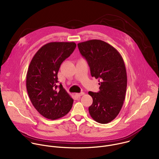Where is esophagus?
I'll return each instance as SVG.
<instances>
[{
	"label": "esophagus",
	"mask_w": 159,
	"mask_h": 159,
	"mask_svg": "<svg viewBox=\"0 0 159 159\" xmlns=\"http://www.w3.org/2000/svg\"><path fill=\"white\" fill-rule=\"evenodd\" d=\"M84 94V92H82V93H77V94H75V96H76L77 98H79V97L83 96Z\"/></svg>",
	"instance_id": "34e87169"
}]
</instances>
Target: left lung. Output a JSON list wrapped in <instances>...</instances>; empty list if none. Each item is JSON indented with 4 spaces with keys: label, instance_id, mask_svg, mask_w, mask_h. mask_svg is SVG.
<instances>
[{
    "label": "left lung",
    "instance_id": "obj_1",
    "mask_svg": "<svg viewBox=\"0 0 159 159\" xmlns=\"http://www.w3.org/2000/svg\"><path fill=\"white\" fill-rule=\"evenodd\" d=\"M77 46L90 74L99 79L100 85L98 93L89 92L93 99L89 114L98 123H108L118 115L125 98L127 75L123 59L114 47L102 40H89Z\"/></svg>",
    "mask_w": 159,
    "mask_h": 159
}]
</instances>
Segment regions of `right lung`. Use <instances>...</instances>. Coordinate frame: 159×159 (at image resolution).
<instances>
[{
  "mask_svg": "<svg viewBox=\"0 0 159 159\" xmlns=\"http://www.w3.org/2000/svg\"><path fill=\"white\" fill-rule=\"evenodd\" d=\"M76 48L74 42H51L39 49L32 58L26 75L30 99L44 118H60L69 112L74 99L62 85H58V72L61 63Z\"/></svg>",
  "mask_w": 159,
  "mask_h": 159,
  "instance_id": "1",
  "label": "right lung"
}]
</instances>
